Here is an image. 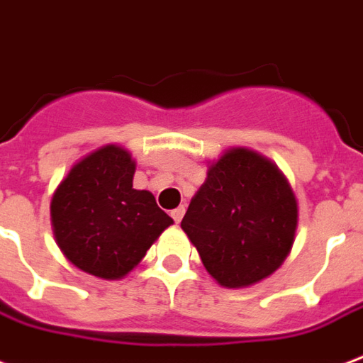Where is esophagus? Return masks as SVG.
<instances>
[{
	"mask_svg": "<svg viewBox=\"0 0 363 363\" xmlns=\"http://www.w3.org/2000/svg\"><path fill=\"white\" fill-rule=\"evenodd\" d=\"M171 217H173V220L179 225V223L182 220V217H184V207L181 206V207H177V209H173V211H171Z\"/></svg>",
	"mask_w": 363,
	"mask_h": 363,
	"instance_id": "34e87169",
	"label": "esophagus"
}]
</instances>
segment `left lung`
I'll return each mask as SVG.
<instances>
[{
	"instance_id": "8db88e82",
	"label": "left lung",
	"mask_w": 363,
	"mask_h": 363,
	"mask_svg": "<svg viewBox=\"0 0 363 363\" xmlns=\"http://www.w3.org/2000/svg\"><path fill=\"white\" fill-rule=\"evenodd\" d=\"M297 218L284 173L257 152L230 148L209 167L181 228L220 286L245 287L281 267Z\"/></svg>"
}]
</instances>
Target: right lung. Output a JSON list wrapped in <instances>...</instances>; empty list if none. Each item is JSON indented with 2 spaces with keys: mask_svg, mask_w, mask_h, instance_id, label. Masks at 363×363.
<instances>
[{
  "mask_svg": "<svg viewBox=\"0 0 363 363\" xmlns=\"http://www.w3.org/2000/svg\"><path fill=\"white\" fill-rule=\"evenodd\" d=\"M133 175L131 154L106 145L79 160L52 194L57 245L83 272L123 278L173 225L148 190L133 188Z\"/></svg>",
  "mask_w": 363,
  "mask_h": 363,
  "instance_id": "right-lung-1",
  "label": "right lung"
}]
</instances>
